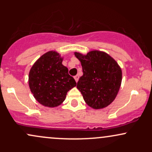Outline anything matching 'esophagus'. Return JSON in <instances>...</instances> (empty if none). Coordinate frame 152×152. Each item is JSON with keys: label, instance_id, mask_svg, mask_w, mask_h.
<instances>
[{"label": "esophagus", "instance_id": "esophagus-1", "mask_svg": "<svg viewBox=\"0 0 152 152\" xmlns=\"http://www.w3.org/2000/svg\"><path fill=\"white\" fill-rule=\"evenodd\" d=\"M78 78H79V76H78V75H76V76H74V79H75V81H76V82H78Z\"/></svg>", "mask_w": 152, "mask_h": 152}]
</instances>
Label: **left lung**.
Returning a JSON list of instances; mask_svg holds the SVG:
<instances>
[{"label": "left lung", "instance_id": "left-lung-1", "mask_svg": "<svg viewBox=\"0 0 152 152\" xmlns=\"http://www.w3.org/2000/svg\"><path fill=\"white\" fill-rule=\"evenodd\" d=\"M81 61L83 76L76 88L85 102L94 109H104L117 96L121 84L122 71L117 62L108 53L94 50L83 55L74 52Z\"/></svg>", "mask_w": 152, "mask_h": 152}]
</instances>
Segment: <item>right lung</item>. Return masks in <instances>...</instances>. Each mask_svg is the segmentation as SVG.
I'll return each mask as SVG.
<instances>
[{"label":"right lung","mask_w":152,"mask_h":152,"mask_svg":"<svg viewBox=\"0 0 152 152\" xmlns=\"http://www.w3.org/2000/svg\"><path fill=\"white\" fill-rule=\"evenodd\" d=\"M64 58L50 50L41 56L31 67L28 84L38 103L46 107H56L65 100L67 92L76 86L68 68L62 64Z\"/></svg>","instance_id":"right-lung-1"}]
</instances>
